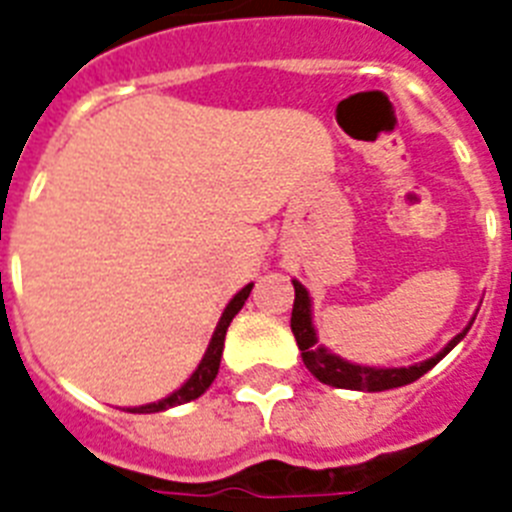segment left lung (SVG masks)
Here are the masks:
<instances>
[{
	"label": "left lung",
	"mask_w": 512,
	"mask_h": 512,
	"mask_svg": "<svg viewBox=\"0 0 512 512\" xmlns=\"http://www.w3.org/2000/svg\"><path fill=\"white\" fill-rule=\"evenodd\" d=\"M291 330H294V338L299 343V351H302V359L307 364V369L325 385H333V388H346V390H390L401 388V385H409V382L419 380L422 375H427L429 369L440 362L442 356L453 349L455 343L466 336V330L458 333L453 341L445 346L437 356L427 359L422 364H414V367H401V369H377V367H362V364L343 362L341 356L330 354L322 346H315L317 336L315 328H312V309H309V294L302 283L294 281V312H291Z\"/></svg>",
	"instance_id": "obj_1"
}]
</instances>
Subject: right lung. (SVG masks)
<instances>
[{"instance_id": "1", "label": "right lung", "mask_w": 512, "mask_h": 512, "mask_svg": "<svg viewBox=\"0 0 512 512\" xmlns=\"http://www.w3.org/2000/svg\"><path fill=\"white\" fill-rule=\"evenodd\" d=\"M249 291H252V283H249V286H244V289L239 291L234 299H231L229 307L223 309V315L216 325V333H213V338H210V346H208V351H205L203 362H200V367L192 372L190 380L184 382L182 388L176 390V393H171L169 398H163V401H158V403H148V406H140V409H130V411H135V414H156V411L171 409V406H179V403L195 401V398H200V395L210 388V382L216 380L218 367H221L223 338H226V330H229V325H231V320H234L236 312H239V309L244 307V302H247Z\"/></svg>"}]
</instances>
